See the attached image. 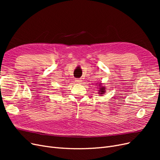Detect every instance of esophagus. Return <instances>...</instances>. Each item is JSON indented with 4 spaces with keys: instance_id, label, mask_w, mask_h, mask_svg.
<instances>
[{
    "instance_id": "1",
    "label": "esophagus",
    "mask_w": 160,
    "mask_h": 160,
    "mask_svg": "<svg viewBox=\"0 0 160 160\" xmlns=\"http://www.w3.org/2000/svg\"><path fill=\"white\" fill-rule=\"evenodd\" d=\"M75 81L77 82V83H80V82H81V80L79 79H77L75 80Z\"/></svg>"
}]
</instances>
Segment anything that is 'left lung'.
Here are the masks:
<instances>
[{"label":"left lung","instance_id":"1","mask_svg":"<svg viewBox=\"0 0 160 160\" xmlns=\"http://www.w3.org/2000/svg\"><path fill=\"white\" fill-rule=\"evenodd\" d=\"M105 88H101V89H99V92L100 93H101V94H103V93H104V92H105Z\"/></svg>","mask_w":160,"mask_h":160}]
</instances>
